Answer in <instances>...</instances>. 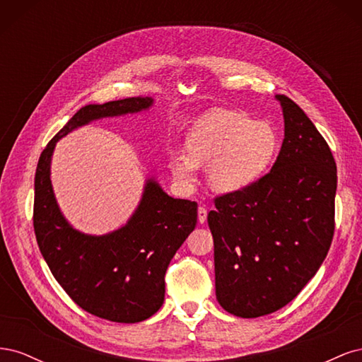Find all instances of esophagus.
<instances>
[{
	"instance_id": "34e87169",
	"label": "esophagus",
	"mask_w": 362,
	"mask_h": 362,
	"mask_svg": "<svg viewBox=\"0 0 362 362\" xmlns=\"http://www.w3.org/2000/svg\"><path fill=\"white\" fill-rule=\"evenodd\" d=\"M198 221H199V223H205V221H206V208L205 206L198 208Z\"/></svg>"
}]
</instances>
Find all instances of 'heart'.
Segmentation results:
<instances>
[{"instance_id": "obj_1", "label": "heart", "mask_w": 362, "mask_h": 362, "mask_svg": "<svg viewBox=\"0 0 362 362\" xmlns=\"http://www.w3.org/2000/svg\"><path fill=\"white\" fill-rule=\"evenodd\" d=\"M185 151H173L170 169L180 181L190 182L208 164V178L218 192H237L259 180L279 149L276 129L237 110L214 108L196 119Z\"/></svg>"}]
</instances>
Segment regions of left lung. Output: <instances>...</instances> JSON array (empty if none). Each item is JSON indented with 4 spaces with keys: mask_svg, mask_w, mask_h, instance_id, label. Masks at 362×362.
Here are the masks:
<instances>
[{
    "mask_svg": "<svg viewBox=\"0 0 362 362\" xmlns=\"http://www.w3.org/2000/svg\"><path fill=\"white\" fill-rule=\"evenodd\" d=\"M284 141L272 170L214 199L216 298L243 319L281 310L320 269L335 229L337 164L302 108L276 95Z\"/></svg>",
    "mask_w": 362,
    "mask_h": 362,
    "instance_id": "left-lung-1",
    "label": "left lung"
}]
</instances>
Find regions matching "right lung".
<instances>
[{"mask_svg":"<svg viewBox=\"0 0 362 362\" xmlns=\"http://www.w3.org/2000/svg\"><path fill=\"white\" fill-rule=\"evenodd\" d=\"M151 105L152 98L137 96L80 108L42 151L35 177L33 225L42 257L80 308L116 323H137L160 310L164 275L196 226L198 204L170 198L156 180H148L137 210L125 226L105 235L83 234L60 211L49 164L57 140L72 129Z\"/></svg>","mask_w":362,"mask_h":362,"instance_id":"add662e5","label":"right lung"}]
</instances>
